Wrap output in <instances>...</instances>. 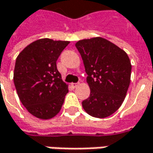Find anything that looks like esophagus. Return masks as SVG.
I'll list each match as a JSON object with an SVG mask.
<instances>
[{"label":"esophagus","instance_id":"obj_1","mask_svg":"<svg viewBox=\"0 0 153 153\" xmlns=\"http://www.w3.org/2000/svg\"><path fill=\"white\" fill-rule=\"evenodd\" d=\"M71 85H72L73 88H77V87L79 86V83H72Z\"/></svg>","mask_w":153,"mask_h":153}]
</instances>
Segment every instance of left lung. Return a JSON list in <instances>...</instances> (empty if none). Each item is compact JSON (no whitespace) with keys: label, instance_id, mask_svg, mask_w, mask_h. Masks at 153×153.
Listing matches in <instances>:
<instances>
[{"label":"left lung","instance_id":"obj_1","mask_svg":"<svg viewBox=\"0 0 153 153\" xmlns=\"http://www.w3.org/2000/svg\"><path fill=\"white\" fill-rule=\"evenodd\" d=\"M88 74L90 95L82 102L92 117L111 116L124 101L131 82V64L127 53L110 41L97 36L75 44Z\"/></svg>","mask_w":153,"mask_h":153}]
</instances>
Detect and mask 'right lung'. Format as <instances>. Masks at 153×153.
Listing matches in <instances>:
<instances>
[{
  "label": "right lung",
  "mask_w": 153,
  "mask_h": 153,
  "mask_svg": "<svg viewBox=\"0 0 153 153\" xmlns=\"http://www.w3.org/2000/svg\"><path fill=\"white\" fill-rule=\"evenodd\" d=\"M69 41L41 38L27 45L16 58L14 83L26 109L47 120L61 109L68 85L57 69V60Z\"/></svg>",
  "instance_id": "obj_1"
}]
</instances>
